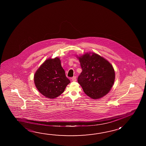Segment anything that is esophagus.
I'll return each instance as SVG.
<instances>
[{
    "mask_svg": "<svg viewBox=\"0 0 146 146\" xmlns=\"http://www.w3.org/2000/svg\"><path fill=\"white\" fill-rule=\"evenodd\" d=\"M72 81H76V77L75 76L73 77L72 78Z\"/></svg>",
    "mask_w": 146,
    "mask_h": 146,
    "instance_id": "1",
    "label": "esophagus"
}]
</instances>
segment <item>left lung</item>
I'll return each mask as SVG.
<instances>
[{
	"instance_id": "8db88e82",
	"label": "left lung",
	"mask_w": 146,
	"mask_h": 146,
	"mask_svg": "<svg viewBox=\"0 0 146 146\" xmlns=\"http://www.w3.org/2000/svg\"><path fill=\"white\" fill-rule=\"evenodd\" d=\"M77 58L82 70L78 82L86 95L96 99L108 93L115 79V70L110 62L95 53H86Z\"/></svg>"
}]
</instances>
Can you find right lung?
I'll return each instance as SVG.
<instances>
[{
    "label": "right lung",
    "mask_w": 146,
    "mask_h": 146,
    "mask_svg": "<svg viewBox=\"0 0 146 146\" xmlns=\"http://www.w3.org/2000/svg\"><path fill=\"white\" fill-rule=\"evenodd\" d=\"M34 82L43 96L54 99L64 92L70 81L66 76L60 60L56 57L43 62L35 74Z\"/></svg>",
    "instance_id": "obj_1"
}]
</instances>
